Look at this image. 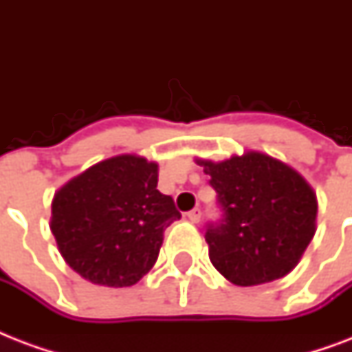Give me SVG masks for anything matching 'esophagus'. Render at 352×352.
Listing matches in <instances>:
<instances>
[{"mask_svg": "<svg viewBox=\"0 0 352 352\" xmlns=\"http://www.w3.org/2000/svg\"><path fill=\"white\" fill-rule=\"evenodd\" d=\"M188 219L192 221V223H199L201 221V210L193 208L192 212H188Z\"/></svg>", "mask_w": 352, "mask_h": 352, "instance_id": "34e87169", "label": "esophagus"}]
</instances>
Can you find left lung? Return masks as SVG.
<instances>
[{
  "label": "left lung",
  "mask_w": 352,
  "mask_h": 352,
  "mask_svg": "<svg viewBox=\"0 0 352 352\" xmlns=\"http://www.w3.org/2000/svg\"><path fill=\"white\" fill-rule=\"evenodd\" d=\"M195 162L212 177L225 212L206 232L212 265L237 287L270 283L292 272L316 234L318 199L305 177L256 149Z\"/></svg>",
  "instance_id": "obj_1"
}]
</instances>
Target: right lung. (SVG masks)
Wrapping results in <instances>:
<instances>
[{
	"instance_id": "right-lung-1",
	"label": "right lung",
	"mask_w": 352,
	"mask_h": 352,
	"mask_svg": "<svg viewBox=\"0 0 352 352\" xmlns=\"http://www.w3.org/2000/svg\"><path fill=\"white\" fill-rule=\"evenodd\" d=\"M157 182L155 160L122 153L96 162L54 193L51 232L74 272L93 285L120 289L151 270L164 230L181 217Z\"/></svg>"
}]
</instances>
